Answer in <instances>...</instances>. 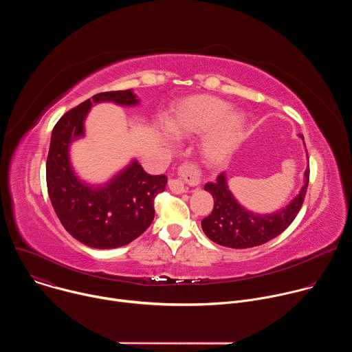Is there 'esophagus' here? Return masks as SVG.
<instances>
[{
    "label": "esophagus",
    "instance_id": "esophagus-1",
    "mask_svg": "<svg viewBox=\"0 0 352 352\" xmlns=\"http://www.w3.org/2000/svg\"><path fill=\"white\" fill-rule=\"evenodd\" d=\"M200 179H202V174H200V170L197 168V166L186 162L179 167L178 177L171 178L168 181V186L174 193H184L188 189L186 184L196 186L200 184Z\"/></svg>",
    "mask_w": 352,
    "mask_h": 352
}]
</instances>
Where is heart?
Returning a JSON list of instances; mask_svg holds the SVG:
<instances>
[{"mask_svg":"<svg viewBox=\"0 0 352 352\" xmlns=\"http://www.w3.org/2000/svg\"><path fill=\"white\" fill-rule=\"evenodd\" d=\"M230 104L221 98L199 94L185 98L164 124L175 136H190L212 129L206 140V156L213 163L226 160L245 135L246 118L239 111H228Z\"/></svg>","mask_w":352,"mask_h":352,"instance_id":"obj_1","label":"heart"}]
</instances>
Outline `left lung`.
Wrapping results in <instances>:
<instances>
[{"mask_svg":"<svg viewBox=\"0 0 352 352\" xmlns=\"http://www.w3.org/2000/svg\"><path fill=\"white\" fill-rule=\"evenodd\" d=\"M304 139L302 135H299ZM309 184V166L305 171V184L291 202L272 214H258L243 209L228 189L226 174L216 182L205 185V190L214 199L213 212L202 220V228L213 242L234 249L254 248L280 235L302 208Z\"/></svg>","mask_w":352,"mask_h":352,"instance_id":"1","label":"left lung"}]
</instances>
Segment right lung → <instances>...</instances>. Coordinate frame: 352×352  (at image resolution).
Listing matches in <instances>:
<instances>
[{"mask_svg":"<svg viewBox=\"0 0 352 352\" xmlns=\"http://www.w3.org/2000/svg\"><path fill=\"white\" fill-rule=\"evenodd\" d=\"M135 106L128 90L97 93L65 113L56 124L45 163L47 190L64 228L79 242L97 249L124 246L143 234L155 219V199L167 177L150 175L133 160L104 186L82 182L69 163V146L85 133V118L94 103Z\"/></svg>","mask_w":352,"mask_h":352,"instance_id":"add662e5","label":"right lung"}]
</instances>
